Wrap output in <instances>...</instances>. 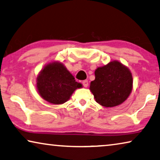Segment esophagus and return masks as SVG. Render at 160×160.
<instances>
[{
	"instance_id": "1",
	"label": "esophagus",
	"mask_w": 160,
	"mask_h": 160,
	"mask_svg": "<svg viewBox=\"0 0 160 160\" xmlns=\"http://www.w3.org/2000/svg\"><path fill=\"white\" fill-rule=\"evenodd\" d=\"M82 85L85 88H87L88 86V81L87 80L82 81Z\"/></svg>"
}]
</instances>
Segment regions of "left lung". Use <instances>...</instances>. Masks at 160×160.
Masks as SVG:
<instances>
[{"label":"left lung","mask_w":160,"mask_h":160,"mask_svg":"<svg viewBox=\"0 0 160 160\" xmlns=\"http://www.w3.org/2000/svg\"><path fill=\"white\" fill-rule=\"evenodd\" d=\"M90 90L95 101L102 106H117L123 103L132 91V74L127 67L113 60L95 70Z\"/></svg>","instance_id":"obj_1"}]
</instances>
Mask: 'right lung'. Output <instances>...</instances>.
<instances>
[{"mask_svg":"<svg viewBox=\"0 0 160 160\" xmlns=\"http://www.w3.org/2000/svg\"><path fill=\"white\" fill-rule=\"evenodd\" d=\"M37 90L43 99L54 105L63 104L74 91L82 88L62 63L54 61L45 65L37 78Z\"/></svg>","mask_w":160,"mask_h":160,"instance_id":"1","label":"right lung"}]
</instances>
